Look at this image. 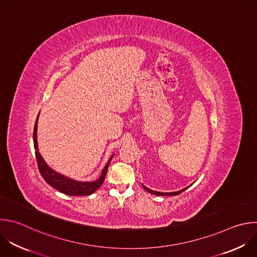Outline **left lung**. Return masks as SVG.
I'll list each match as a JSON object with an SVG mask.
<instances>
[{"instance_id": "left-lung-1", "label": "left lung", "mask_w": 257, "mask_h": 257, "mask_svg": "<svg viewBox=\"0 0 257 257\" xmlns=\"http://www.w3.org/2000/svg\"><path fill=\"white\" fill-rule=\"evenodd\" d=\"M142 187L144 188V190H146L148 193H150V194H152V195H156V196H177V195H179V194H181V193H183L184 191H186L188 188H186V189H184V190H181V191H179V192H174V193H161V192H156V191H152V190H150V189H148V188H146L145 186H143L142 185Z\"/></svg>"}]
</instances>
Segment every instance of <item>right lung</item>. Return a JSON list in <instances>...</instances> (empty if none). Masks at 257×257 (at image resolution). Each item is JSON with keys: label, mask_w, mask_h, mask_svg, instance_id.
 <instances>
[{"label": "right lung", "mask_w": 257, "mask_h": 257, "mask_svg": "<svg viewBox=\"0 0 257 257\" xmlns=\"http://www.w3.org/2000/svg\"><path fill=\"white\" fill-rule=\"evenodd\" d=\"M37 122H38V117L36 118L35 126H34V131H33V141H34V149H35V155H36V160L38 164V168L40 175L44 179V181L51 186L53 189L59 191L60 193H63L67 196H90L94 194L104 183L106 175H107V170L110 164L111 159L113 158L114 155H112L105 165L103 172L101 174V177L94 181V182H77L71 179H68L56 172L49 167L44 159L42 158L41 154L39 153L38 150V144H37Z\"/></svg>", "instance_id": "obj_1"}]
</instances>
